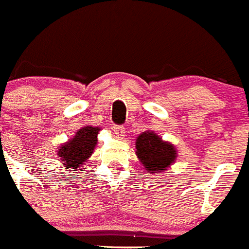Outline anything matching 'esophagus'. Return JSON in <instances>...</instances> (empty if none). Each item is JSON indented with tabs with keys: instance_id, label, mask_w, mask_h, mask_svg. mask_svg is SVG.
<instances>
[{
	"instance_id": "obj_1",
	"label": "esophagus",
	"mask_w": 249,
	"mask_h": 249,
	"mask_svg": "<svg viewBox=\"0 0 249 249\" xmlns=\"http://www.w3.org/2000/svg\"><path fill=\"white\" fill-rule=\"evenodd\" d=\"M113 133H115V136L117 138L122 139L124 133H126V131H124V127L123 126H113Z\"/></svg>"
}]
</instances>
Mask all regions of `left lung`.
<instances>
[{"instance_id":"1","label":"left lung","mask_w":249,"mask_h":249,"mask_svg":"<svg viewBox=\"0 0 249 249\" xmlns=\"http://www.w3.org/2000/svg\"><path fill=\"white\" fill-rule=\"evenodd\" d=\"M136 155L149 174H161L176 161L177 149L155 132L145 131L136 139Z\"/></svg>"}]
</instances>
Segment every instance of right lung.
I'll use <instances>...</instances> for the list:
<instances>
[{"label": "right lung", "mask_w": 249, "mask_h": 249, "mask_svg": "<svg viewBox=\"0 0 249 249\" xmlns=\"http://www.w3.org/2000/svg\"><path fill=\"white\" fill-rule=\"evenodd\" d=\"M99 132V127L84 126L75 132L73 138L61 144L57 150V156L63 166L62 169H68L71 174H74V171L82 169L83 164L87 162L88 159L94 153V149L98 144Z\"/></svg>", "instance_id": "obj_1"}]
</instances>
